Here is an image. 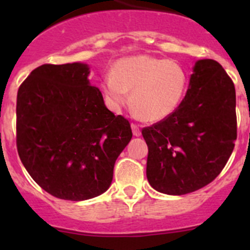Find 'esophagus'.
Returning a JSON list of instances; mask_svg holds the SVG:
<instances>
[{
	"label": "esophagus",
	"mask_w": 250,
	"mask_h": 250,
	"mask_svg": "<svg viewBox=\"0 0 250 250\" xmlns=\"http://www.w3.org/2000/svg\"><path fill=\"white\" fill-rule=\"evenodd\" d=\"M132 130H133V134H134L135 137H139V135L141 134L139 125H135V123H132Z\"/></svg>",
	"instance_id": "obj_1"
}]
</instances>
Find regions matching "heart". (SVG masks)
<instances>
[{
    "label": "heart",
    "mask_w": 250,
    "mask_h": 250,
    "mask_svg": "<svg viewBox=\"0 0 250 250\" xmlns=\"http://www.w3.org/2000/svg\"><path fill=\"white\" fill-rule=\"evenodd\" d=\"M188 87L185 69L175 62L150 55H135L118 60L112 74L103 80L107 105L113 111L128 103L141 120H165L179 106Z\"/></svg>",
    "instance_id": "1"
}]
</instances>
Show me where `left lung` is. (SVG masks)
I'll use <instances>...</instances> for the list:
<instances>
[{
	"mask_svg": "<svg viewBox=\"0 0 250 250\" xmlns=\"http://www.w3.org/2000/svg\"><path fill=\"white\" fill-rule=\"evenodd\" d=\"M141 134L155 190L179 196L204 188L224 169L237 139L232 80L215 60H198L180 105Z\"/></svg>",
	"mask_w": 250,
	"mask_h": 250,
	"instance_id": "8db88e82",
	"label": "left lung"
}]
</instances>
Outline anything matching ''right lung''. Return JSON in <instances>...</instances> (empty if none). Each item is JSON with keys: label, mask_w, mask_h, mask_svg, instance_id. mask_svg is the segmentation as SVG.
Listing matches in <instances>:
<instances>
[{"label": "right lung", "mask_w": 250, "mask_h": 250, "mask_svg": "<svg viewBox=\"0 0 250 250\" xmlns=\"http://www.w3.org/2000/svg\"><path fill=\"white\" fill-rule=\"evenodd\" d=\"M81 62L32 70L17 95V148L31 178L60 200L107 190L113 166L132 139L127 118L105 106Z\"/></svg>", "instance_id": "1"}]
</instances>
